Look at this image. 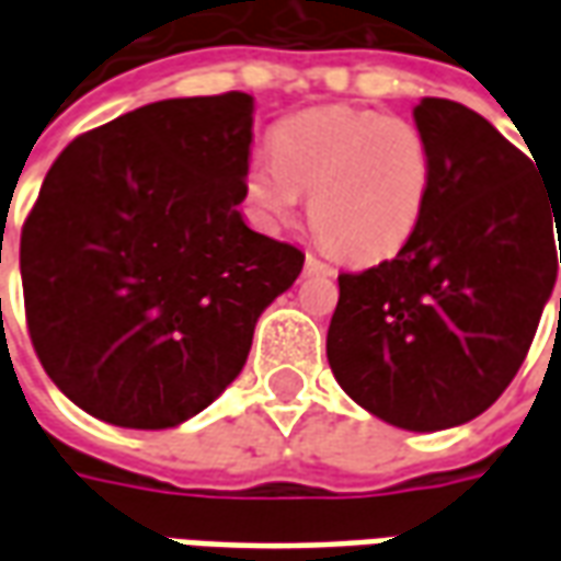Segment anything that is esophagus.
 <instances>
[{
	"instance_id": "1",
	"label": "esophagus",
	"mask_w": 561,
	"mask_h": 561,
	"mask_svg": "<svg viewBox=\"0 0 561 561\" xmlns=\"http://www.w3.org/2000/svg\"><path fill=\"white\" fill-rule=\"evenodd\" d=\"M304 270L309 273V276H333V273H336V267H330L328 261H321V257L316 255H306Z\"/></svg>"
}]
</instances>
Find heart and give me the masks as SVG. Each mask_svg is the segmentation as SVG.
I'll use <instances>...</instances> for the list:
<instances>
[{
  "label": "heart",
  "instance_id": "1",
  "mask_svg": "<svg viewBox=\"0 0 561 561\" xmlns=\"http://www.w3.org/2000/svg\"><path fill=\"white\" fill-rule=\"evenodd\" d=\"M433 185V156L400 116L321 107L273 131V156L249 164L245 195L270 228L291 225L309 195L316 233L352 257H385L412 240Z\"/></svg>",
  "mask_w": 561,
  "mask_h": 561
}]
</instances>
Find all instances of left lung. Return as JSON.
<instances>
[{
    "label": "left lung",
    "instance_id": "8db88e82",
    "mask_svg": "<svg viewBox=\"0 0 561 561\" xmlns=\"http://www.w3.org/2000/svg\"><path fill=\"white\" fill-rule=\"evenodd\" d=\"M414 123L433 156L423 219L397 257L340 273L328 360L366 412L435 433L486 412L526 360L561 264V188L466 104L423 99Z\"/></svg>",
    "mask_w": 561,
    "mask_h": 561
}]
</instances>
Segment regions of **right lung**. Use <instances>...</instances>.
<instances>
[{"instance_id":"right-lung-1","label":"right lung","mask_w":561,"mask_h":561,"mask_svg":"<svg viewBox=\"0 0 561 561\" xmlns=\"http://www.w3.org/2000/svg\"><path fill=\"white\" fill-rule=\"evenodd\" d=\"M255 102L164 99L68 144L20 233L26 328L83 412L168 430L240 376L304 252L243 221Z\"/></svg>"}]
</instances>
